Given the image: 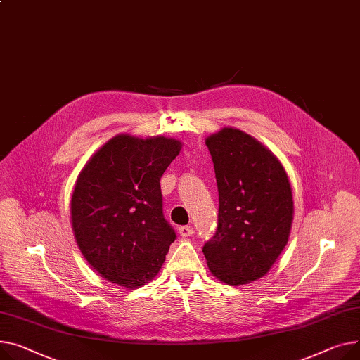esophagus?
I'll list each match as a JSON object with an SVG mask.
<instances>
[{"label": "esophagus", "mask_w": 360, "mask_h": 360, "mask_svg": "<svg viewBox=\"0 0 360 360\" xmlns=\"http://www.w3.org/2000/svg\"><path fill=\"white\" fill-rule=\"evenodd\" d=\"M179 234L182 237H189V236L194 234V229H193V226H181L179 227Z\"/></svg>", "instance_id": "esophagus-1"}]
</instances>
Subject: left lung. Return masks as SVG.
I'll use <instances>...</instances> for the list:
<instances>
[{"label": "left lung", "instance_id": "8db88e82", "mask_svg": "<svg viewBox=\"0 0 360 360\" xmlns=\"http://www.w3.org/2000/svg\"><path fill=\"white\" fill-rule=\"evenodd\" d=\"M219 186V227L204 248L210 272L238 286L265 276L288 243L292 188L279 159L250 134L224 127L205 139Z\"/></svg>", "mask_w": 360, "mask_h": 360}]
</instances>
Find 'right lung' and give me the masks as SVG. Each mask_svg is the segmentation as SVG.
Segmentation results:
<instances>
[{"mask_svg": "<svg viewBox=\"0 0 360 360\" xmlns=\"http://www.w3.org/2000/svg\"><path fill=\"white\" fill-rule=\"evenodd\" d=\"M181 149L174 137L117 134L82 167L70 200L72 230L107 281L136 290L159 274L176 237L163 217L159 181Z\"/></svg>", "mask_w": 360, "mask_h": 360, "instance_id": "obj_1", "label": "right lung"}]
</instances>
